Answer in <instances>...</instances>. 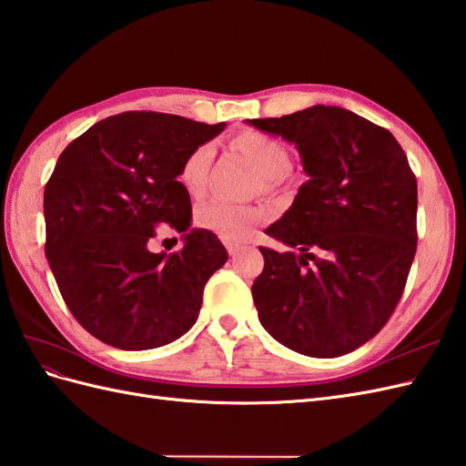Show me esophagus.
I'll return each instance as SVG.
<instances>
[{
    "label": "esophagus",
    "mask_w": 466,
    "mask_h": 466,
    "mask_svg": "<svg viewBox=\"0 0 466 466\" xmlns=\"http://www.w3.org/2000/svg\"><path fill=\"white\" fill-rule=\"evenodd\" d=\"M240 244H234V242H228V244H226V250H228V254L230 256H236L238 252H240Z\"/></svg>",
    "instance_id": "1"
}]
</instances>
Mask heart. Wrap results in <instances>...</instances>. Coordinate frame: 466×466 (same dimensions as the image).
<instances>
[{"label": "heart", "mask_w": 466, "mask_h": 466, "mask_svg": "<svg viewBox=\"0 0 466 466\" xmlns=\"http://www.w3.org/2000/svg\"><path fill=\"white\" fill-rule=\"evenodd\" d=\"M232 145L254 160V165L264 177L266 190H278L286 182L291 168V155L282 140L266 133L244 131L234 137ZM210 160V145L197 147L182 160L177 180L188 197H200L204 192ZM262 220L264 212L259 208L242 207V204H232L226 200H210L197 210V224L200 228L216 234L226 242H240Z\"/></svg>", "instance_id": "obj_1"}]
</instances>
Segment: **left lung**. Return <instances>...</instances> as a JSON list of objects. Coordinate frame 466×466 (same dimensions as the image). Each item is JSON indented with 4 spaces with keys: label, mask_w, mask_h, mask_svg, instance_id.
Instances as JSON below:
<instances>
[{
    "label": "left lung",
    "mask_w": 466,
    "mask_h": 466,
    "mask_svg": "<svg viewBox=\"0 0 466 466\" xmlns=\"http://www.w3.org/2000/svg\"><path fill=\"white\" fill-rule=\"evenodd\" d=\"M248 125L294 143L309 177L266 230L288 252L259 248V323L309 357L361 348L391 318L417 252V178L407 155L387 128L341 106Z\"/></svg>",
    "instance_id": "1"
}]
</instances>
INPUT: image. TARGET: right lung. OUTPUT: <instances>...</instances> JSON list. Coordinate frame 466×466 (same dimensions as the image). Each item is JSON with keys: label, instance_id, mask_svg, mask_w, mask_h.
<instances>
[{"label": "right lung", "instance_id": "obj_1", "mask_svg": "<svg viewBox=\"0 0 466 466\" xmlns=\"http://www.w3.org/2000/svg\"><path fill=\"white\" fill-rule=\"evenodd\" d=\"M222 131L224 123L128 111L95 123L61 153L43 194L46 256L93 338L143 351L197 323L204 286L228 252L212 232L190 228V197L177 175L190 150ZM162 223L183 234L182 251L147 250Z\"/></svg>", "mask_w": 466, "mask_h": 466}]
</instances>
